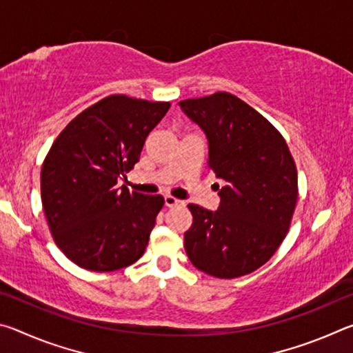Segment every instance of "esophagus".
<instances>
[{"mask_svg":"<svg viewBox=\"0 0 353 353\" xmlns=\"http://www.w3.org/2000/svg\"><path fill=\"white\" fill-rule=\"evenodd\" d=\"M183 202L182 201H179V199H176V198H172V196H165V205L166 207H177V205H182Z\"/></svg>","mask_w":353,"mask_h":353,"instance_id":"34e87169","label":"esophagus"}]
</instances>
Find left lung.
I'll return each mask as SVG.
<instances>
[{
	"label": "left lung",
	"instance_id": "1",
	"mask_svg": "<svg viewBox=\"0 0 353 353\" xmlns=\"http://www.w3.org/2000/svg\"><path fill=\"white\" fill-rule=\"evenodd\" d=\"M204 130L216 212L190 204L185 250L199 271L235 279L259 270L286 236L297 202V170L279 130L234 94L218 92L179 103Z\"/></svg>",
	"mask_w": 353,
	"mask_h": 353
}]
</instances>
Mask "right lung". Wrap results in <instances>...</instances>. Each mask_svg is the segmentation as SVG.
I'll use <instances>...</instances> for the list:
<instances>
[{
  "mask_svg": "<svg viewBox=\"0 0 353 353\" xmlns=\"http://www.w3.org/2000/svg\"><path fill=\"white\" fill-rule=\"evenodd\" d=\"M170 103L112 94L79 113L48 152L41 204L57 248L77 266L109 272L145 254L162 196L117 187Z\"/></svg>",
  "mask_w": 353,
  "mask_h": 353,
  "instance_id": "obj_1",
  "label": "right lung"
}]
</instances>
